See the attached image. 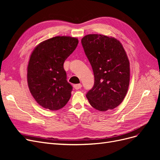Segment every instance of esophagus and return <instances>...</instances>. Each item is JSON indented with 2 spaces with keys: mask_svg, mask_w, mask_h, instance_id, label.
Here are the masks:
<instances>
[{
  "mask_svg": "<svg viewBox=\"0 0 160 160\" xmlns=\"http://www.w3.org/2000/svg\"><path fill=\"white\" fill-rule=\"evenodd\" d=\"M73 87L75 89H79L82 88V85L81 84H75L73 85Z\"/></svg>",
  "mask_w": 160,
  "mask_h": 160,
  "instance_id": "1",
  "label": "esophagus"
}]
</instances>
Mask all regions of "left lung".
Instances as JSON below:
<instances>
[{
    "label": "left lung",
    "mask_w": 160,
    "mask_h": 160,
    "mask_svg": "<svg viewBox=\"0 0 160 160\" xmlns=\"http://www.w3.org/2000/svg\"><path fill=\"white\" fill-rule=\"evenodd\" d=\"M85 55L93 69L95 82L86 94L90 105L105 111L122 102L129 85V62L118 40L98 34L81 39Z\"/></svg>",
    "instance_id": "8db88e82"
}]
</instances>
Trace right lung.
I'll use <instances>...</instances> for the list:
<instances>
[{
    "label": "right lung",
    "mask_w": 160,
    "mask_h": 160,
    "mask_svg": "<svg viewBox=\"0 0 160 160\" xmlns=\"http://www.w3.org/2000/svg\"><path fill=\"white\" fill-rule=\"evenodd\" d=\"M78 42L77 38L58 36L42 41L31 53L27 67L28 85L42 108L58 110L69 101L72 87L67 81L63 63Z\"/></svg>",
    "instance_id": "right-lung-1"
}]
</instances>
